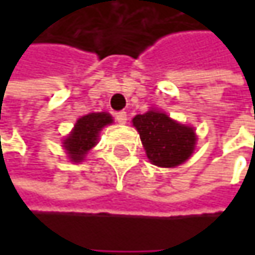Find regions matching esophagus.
<instances>
[{
	"label": "esophagus",
	"instance_id": "esophagus-1",
	"mask_svg": "<svg viewBox=\"0 0 255 255\" xmlns=\"http://www.w3.org/2000/svg\"><path fill=\"white\" fill-rule=\"evenodd\" d=\"M115 120H117V123L118 124H126L127 123V112H118L117 115H115Z\"/></svg>",
	"mask_w": 255,
	"mask_h": 255
}]
</instances>
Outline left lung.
<instances>
[{
	"instance_id": "8db88e82",
	"label": "left lung",
	"mask_w": 255,
	"mask_h": 255,
	"mask_svg": "<svg viewBox=\"0 0 255 255\" xmlns=\"http://www.w3.org/2000/svg\"><path fill=\"white\" fill-rule=\"evenodd\" d=\"M132 126L140 134L149 161L158 167L180 165L195 149L193 128L178 124L164 112L149 111L137 115L132 118Z\"/></svg>"
}]
</instances>
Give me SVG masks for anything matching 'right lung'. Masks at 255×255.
I'll return each mask as SVG.
<instances>
[{"instance_id": "1", "label": "right lung", "mask_w": 255, "mask_h": 255, "mask_svg": "<svg viewBox=\"0 0 255 255\" xmlns=\"http://www.w3.org/2000/svg\"><path fill=\"white\" fill-rule=\"evenodd\" d=\"M112 123L109 114H88L79 118L72 132L63 140L65 149L74 162H81L85 153L97 144L100 129Z\"/></svg>"}]
</instances>
